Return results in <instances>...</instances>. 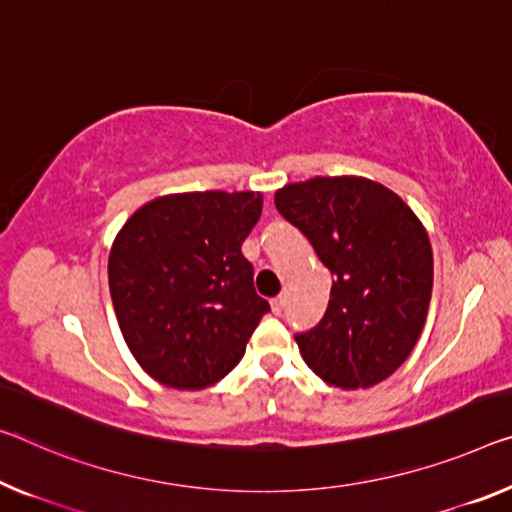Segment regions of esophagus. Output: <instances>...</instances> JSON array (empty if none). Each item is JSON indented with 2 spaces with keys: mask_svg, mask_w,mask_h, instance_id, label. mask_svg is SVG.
<instances>
[{
  "mask_svg": "<svg viewBox=\"0 0 512 512\" xmlns=\"http://www.w3.org/2000/svg\"><path fill=\"white\" fill-rule=\"evenodd\" d=\"M272 311L277 313V316H281V311H283V297L281 295H277V297H272Z\"/></svg>",
  "mask_w": 512,
  "mask_h": 512,
  "instance_id": "esophagus-1",
  "label": "esophagus"
}]
</instances>
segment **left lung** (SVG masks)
<instances>
[{
  "label": "left lung",
  "instance_id": "left-lung-1",
  "mask_svg": "<svg viewBox=\"0 0 512 512\" xmlns=\"http://www.w3.org/2000/svg\"><path fill=\"white\" fill-rule=\"evenodd\" d=\"M274 206L332 272L325 316L295 336L306 366L341 389L387 380L426 325L432 295L426 226L396 192L361 176L283 185Z\"/></svg>",
  "mask_w": 512,
  "mask_h": 512
}]
</instances>
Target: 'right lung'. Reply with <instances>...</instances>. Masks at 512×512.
I'll return each mask as SVG.
<instances>
[{
    "instance_id": "1",
    "label": "right lung",
    "mask_w": 512,
    "mask_h": 512,
    "mask_svg": "<svg viewBox=\"0 0 512 512\" xmlns=\"http://www.w3.org/2000/svg\"><path fill=\"white\" fill-rule=\"evenodd\" d=\"M261 192H183L141 206L109 251V293L125 343L164 387L199 391L229 375L270 311L242 242Z\"/></svg>"
}]
</instances>
